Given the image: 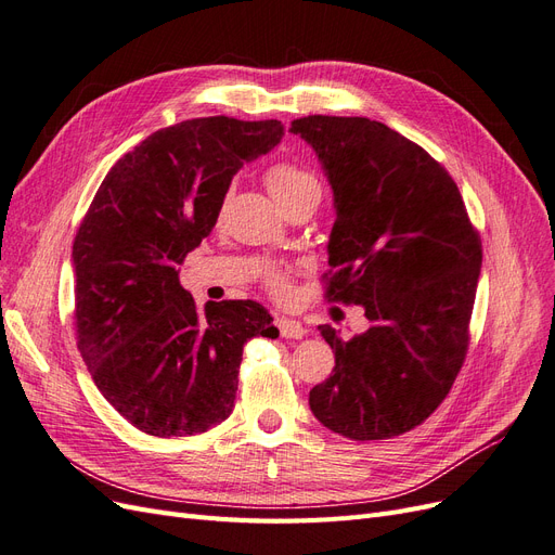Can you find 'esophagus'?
Masks as SVG:
<instances>
[{
	"label": "esophagus",
	"instance_id": "obj_1",
	"mask_svg": "<svg viewBox=\"0 0 555 555\" xmlns=\"http://www.w3.org/2000/svg\"><path fill=\"white\" fill-rule=\"evenodd\" d=\"M276 327L281 332V336H285V338L307 336V327H304L299 320H293V318H276Z\"/></svg>",
	"mask_w": 555,
	"mask_h": 555
}]
</instances>
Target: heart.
Segmentation results:
<instances>
[{
	"label": "heart",
	"instance_id": "heart-1",
	"mask_svg": "<svg viewBox=\"0 0 555 555\" xmlns=\"http://www.w3.org/2000/svg\"><path fill=\"white\" fill-rule=\"evenodd\" d=\"M264 184H267V189H270V193L274 195V201L279 205L301 198V195H318L320 198V184L315 177L297 166H291V164H279V166L267 170ZM267 283H270V291L276 297L288 295V279H285V274L276 272L270 276V281Z\"/></svg>",
	"mask_w": 555,
	"mask_h": 555
}]
</instances>
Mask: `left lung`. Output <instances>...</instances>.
I'll return each mask as SVG.
<instances>
[{"label":"left lung","instance_id":"left-lung-1","mask_svg":"<svg viewBox=\"0 0 555 555\" xmlns=\"http://www.w3.org/2000/svg\"><path fill=\"white\" fill-rule=\"evenodd\" d=\"M291 133L313 147L334 193L327 297L371 323L350 341L318 325L336 366L309 391L311 413L352 440L405 434L466 360L479 235L450 172L387 124L309 115Z\"/></svg>","mask_w":555,"mask_h":555}]
</instances>
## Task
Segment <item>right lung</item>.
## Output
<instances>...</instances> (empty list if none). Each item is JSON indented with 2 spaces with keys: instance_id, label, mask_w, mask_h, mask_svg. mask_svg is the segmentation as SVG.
I'll return each instance as SVG.
<instances>
[{
  "instance_id": "right-lung-1",
  "label": "right lung",
  "mask_w": 555,
  "mask_h": 555,
  "mask_svg": "<svg viewBox=\"0 0 555 555\" xmlns=\"http://www.w3.org/2000/svg\"><path fill=\"white\" fill-rule=\"evenodd\" d=\"M279 119L201 117L154 131L105 175L74 242L78 350L117 413L158 438L205 434L235 408L248 338L279 330L262 304L180 283L237 170L272 152Z\"/></svg>"
}]
</instances>
